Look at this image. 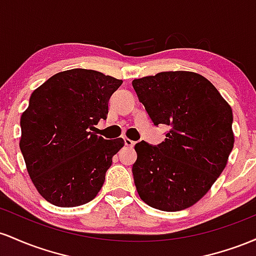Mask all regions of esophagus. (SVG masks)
<instances>
[{
	"mask_svg": "<svg viewBox=\"0 0 256 256\" xmlns=\"http://www.w3.org/2000/svg\"><path fill=\"white\" fill-rule=\"evenodd\" d=\"M124 145L126 146H129V148H133V146L136 145V142H133V140L128 139V138H124Z\"/></svg>",
	"mask_w": 256,
	"mask_h": 256,
	"instance_id": "obj_1",
	"label": "esophagus"
}]
</instances>
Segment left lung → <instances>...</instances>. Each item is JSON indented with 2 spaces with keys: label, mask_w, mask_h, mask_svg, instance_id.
I'll return each instance as SVG.
<instances>
[{
  "label": "left lung",
  "mask_w": 256,
  "mask_h": 256,
  "mask_svg": "<svg viewBox=\"0 0 256 256\" xmlns=\"http://www.w3.org/2000/svg\"><path fill=\"white\" fill-rule=\"evenodd\" d=\"M164 142L136 144L134 184L146 204L178 212L198 202L216 182L234 148L232 108L206 77L166 71L132 82Z\"/></svg>",
  "instance_id": "obj_1"
}]
</instances>
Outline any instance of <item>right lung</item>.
<instances>
[{
    "instance_id": "obj_1",
    "label": "right lung",
    "mask_w": 256,
    "mask_h": 256,
    "mask_svg": "<svg viewBox=\"0 0 256 256\" xmlns=\"http://www.w3.org/2000/svg\"><path fill=\"white\" fill-rule=\"evenodd\" d=\"M122 80L86 68L56 74L31 94L20 118V151L38 194L56 206L96 198L122 138L90 132L106 120L108 100Z\"/></svg>"
}]
</instances>
